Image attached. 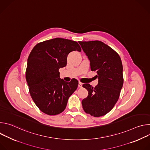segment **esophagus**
I'll return each instance as SVG.
<instances>
[{"label":"esophagus","instance_id":"1","mask_svg":"<svg viewBox=\"0 0 150 150\" xmlns=\"http://www.w3.org/2000/svg\"><path fill=\"white\" fill-rule=\"evenodd\" d=\"M82 87V83H81V82H79V83H78V87L79 88H81Z\"/></svg>","mask_w":150,"mask_h":150}]
</instances>
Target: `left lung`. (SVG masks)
Returning <instances> with one entry per match:
<instances>
[{"mask_svg": "<svg viewBox=\"0 0 150 150\" xmlns=\"http://www.w3.org/2000/svg\"><path fill=\"white\" fill-rule=\"evenodd\" d=\"M88 56L92 71H97L98 85L95 87L89 83L82 87L88 95L82 101L85 113L100 117L109 113L117 101L123 83V67L119 55L103 42L96 40L79 41Z\"/></svg>", "mask_w": 150, "mask_h": 150, "instance_id": "1", "label": "left lung"}]
</instances>
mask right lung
<instances>
[{"instance_id": "right-lung-1", "label": "right lung", "mask_w": 150, "mask_h": 150, "mask_svg": "<svg viewBox=\"0 0 150 150\" xmlns=\"http://www.w3.org/2000/svg\"><path fill=\"white\" fill-rule=\"evenodd\" d=\"M81 51L78 42L56 38L39 42L27 60L25 78L29 91L38 109L48 115H58L65 109L68 98L76 90L78 81L61 79L59 69L67 66V56Z\"/></svg>"}]
</instances>
